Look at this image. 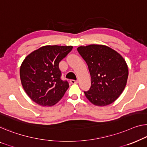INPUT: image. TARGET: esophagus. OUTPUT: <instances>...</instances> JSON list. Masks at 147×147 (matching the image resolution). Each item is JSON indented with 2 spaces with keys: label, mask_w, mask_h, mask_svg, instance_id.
<instances>
[{
  "label": "esophagus",
  "mask_w": 147,
  "mask_h": 147,
  "mask_svg": "<svg viewBox=\"0 0 147 147\" xmlns=\"http://www.w3.org/2000/svg\"><path fill=\"white\" fill-rule=\"evenodd\" d=\"M70 82H71V84H76V83H78V81L74 80H70Z\"/></svg>",
  "instance_id": "1"
}]
</instances>
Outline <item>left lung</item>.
<instances>
[{"mask_svg": "<svg viewBox=\"0 0 147 147\" xmlns=\"http://www.w3.org/2000/svg\"><path fill=\"white\" fill-rule=\"evenodd\" d=\"M77 51L86 61L91 76V86L84 91L95 106H106L117 100L126 86L128 67L119 53L108 46H80Z\"/></svg>", "mask_w": 147, "mask_h": 147, "instance_id": "8db88e82", "label": "left lung"}]
</instances>
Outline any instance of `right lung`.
I'll use <instances>...</instances> for the list:
<instances>
[{
	"label": "right lung",
	"instance_id": "right-lung-1",
	"mask_svg": "<svg viewBox=\"0 0 147 147\" xmlns=\"http://www.w3.org/2000/svg\"><path fill=\"white\" fill-rule=\"evenodd\" d=\"M72 49L73 46L45 45L24 60L20 69L22 85L34 102L51 106L64 96L69 85L61 79L59 64Z\"/></svg>",
	"mask_w": 147,
	"mask_h": 147
}]
</instances>
